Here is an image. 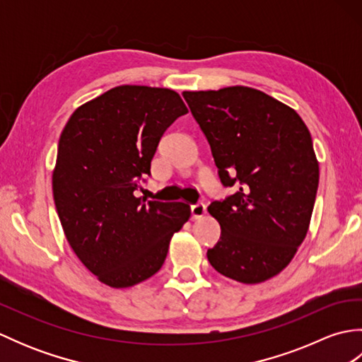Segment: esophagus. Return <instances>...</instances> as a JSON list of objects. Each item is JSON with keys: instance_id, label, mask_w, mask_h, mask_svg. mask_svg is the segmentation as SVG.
Listing matches in <instances>:
<instances>
[{"instance_id": "esophagus-1", "label": "esophagus", "mask_w": 362, "mask_h": 362, "mask_svg": "<svg viewBox=\"0 0 362 362\" xmlns=\"http://www.w3.org/2000/svg\"><path fill=\"white\" fill-rule=\"evenodd\" d=\"M205 211H206L205 205H204V204H201V202H197V204H194V205H191V218H193V219L202 218L204 214H205Z\"/></svg>"}]
</instances>
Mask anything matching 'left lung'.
Here are the masks:
<instances>
[{"instance_id": "1", "label": "left lung", "mask_w": 362, "mask_h": 362, "mask_svg": "<svg viewBox=\"0 0 362 362\" xmlns=\"http://www.w3.org/2000/svg\"><path fill=\"white\" fill-rule=\"evenodd\" d=\"M210 143L224 187L209 205L221 238L206 252L222 275L245 284L272 279L303 243L319 187V161L298 113L263 91L226 87L183 91Z\"/></svg>"}]
</instances>
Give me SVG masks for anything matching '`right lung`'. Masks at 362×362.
<instances>
[{
	"label": "right lung",
	"instance_id": "add662e5",
	"mask_svg": "<svg viewBox=\"0 0 362 362\" xmlns=\"http://www.w3.org/2000/svg\"><path fill=\"white\" fill-rule=\"evenodd\" d=\"M185 113L174 90L119 86L78 107L62 130L54 204L73 252L107 286L130 288L158 272L191 216L185 202L134 194L161 135Z\"/></svg>",
	"mask_w": 362,
	"mask_h": 362
}]
</instances>
